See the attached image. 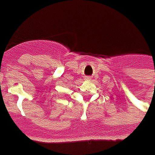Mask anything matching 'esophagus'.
<instances>
[{"label":"esophagus","instance_id":"obj_1","mask_svg":"<svg viewBox=\"0 0 155 155\" xmlns=\"http://www.w3.org/2000/svg\"><path fill=\"white\" fill-rule=\"evenodd\" d=\"M85 79H86V80H89L90 78H89V77H86V78H85Z\"/></svg>","mask_w":155,"mask_h":155}]
</instances>
